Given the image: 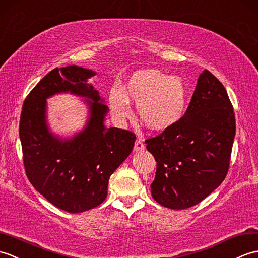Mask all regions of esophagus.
Masks as SVG:
<instances>
[{
  "instance_id": "1",
  "label": "esophagus",
  "mask_w": 258,
  "mask_h": 258,
  "mask_svg": "<svg viewBox=\"0 0 258 258\" xmlns=\"http://www.w3.org/2000/svg\"><path fill=\"white\" fill-rule=\"evenodd\" d=\"M134 150H135V151H142V150H145V145H144V142H142L141 139H137V140H136Z\"/></svg>"
}]
</instances>
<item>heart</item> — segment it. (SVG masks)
<instances>
[{
    "label": "heart",
    "mask_w": 258,
    "mask_h": 258,
    "mask_svg": "<svg viewBox=\"0 0 258 258\" xmlns=\"http://www.w3.org/2000/svg\"><path fill=\"white\" fill-rule=\"evenodd\" d=\"M187 94L182 77L169 76L157 70H141L128 78L122 90L112 89L108 102L118 120L129 116V101L136 102L140 121L150 130L164 131L182 119Z\"/></svg>",
    "instance_id": "obj_1"
}]
</instances>
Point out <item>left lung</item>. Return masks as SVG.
Instances as JSON below:
<instances>
[{"mask_svg":"<svg viewBox=\"0 0 258 258\" xmlns=\"http://www.w3.org/2000/svg\"><path fill=\"white\" fill-rule=\"evenodd\" d=\"M234 137L231 100L222 83L205 70L180 121L146 140L157 161L152 198L173 210L201 202L225 179Z\"/></svg>","mask_w":258,"mask_h":258,"instance_id":"left-lung-1","label":"left lung"}]
</instances>
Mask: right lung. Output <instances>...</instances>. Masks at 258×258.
Returning a JSON list of instances; mask_svg holds the SVG:
<instances>
[{"mask_svg":"<svg viewBox=\"0 0 258 258\" xmlns=\"http://www.w3.org/2000/svg\"><path fill=\"white\" fill-rule=\"evenodd\" d=\"M96 72L76 65L54 68L33 88L22 108L20 139L32 185L56 208L82 213L105 201L108 182L133 151L135 134L106 128L108 107L88 84ZM83 96L90 108L85 128L72 139L49 130L46 99L56 93Z\"/></svg>","mask_w":258,"mask_h":258,"instance_id":"add662e5","label":"right lung"}]
</instances>
